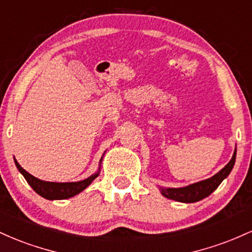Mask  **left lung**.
<instances>
[{
  "label": "left lung",
  "instance_id": "8db88e82",
  "mask_svg": "<svg viewBox=\"0 0 252 252\" xmlns=\"http://www.w3.org/2000/svg\"><path fill=\"white\" fill-rule=\"evenodd\" d=\"M236 154L237 149L233 152L232 158L230 160L226 166L224 168L219 170L217 174H215L212 178L206 179V180H202L199 182H195V184H190L189 186L185 187H179V189H166V187H158L160 189L161 194H162L164 198L172 199V200L179 201V202H186V204H189V202H196L201 199L209 196L213 190L218 189L219 185L221 184V181L224 179H226L228 174L232 170L233 166H235L236 162Z\"/></svg>",
  "mask_w": 252,
  "mask_h": 252
}]
</instances>
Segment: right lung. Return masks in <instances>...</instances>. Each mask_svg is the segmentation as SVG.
I'll return each instance as SVG.
<instances>
[{"label":"right lung","instance_id":"obj_1","mask_svg":"<svg viewBox=\"0 0 252 252\" xmlns=\"http://www.w3.org/2000/svg\"><path fill=\"white\" fill-rule=\"evenodd\" d=\"M102 160L103 156L99 161V168H98V172L92 174L91 176H89L85 180L77 182H51L40 180V179H37L35 176L30 174L28 172H26L15 160V158H14V162L16 164V168L19 169V172L21 173L22 175H24L26 181L30 184V186L35 190L37 194L41 195L42 198L47 199V200H63V199L72 198V196L83 192V190L85 189L86 187H89L90 185H91V182L99 175Z\"/></svg>","mask_w":252,"mask_h":252}]
</instances>
